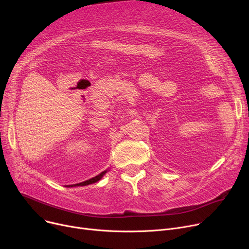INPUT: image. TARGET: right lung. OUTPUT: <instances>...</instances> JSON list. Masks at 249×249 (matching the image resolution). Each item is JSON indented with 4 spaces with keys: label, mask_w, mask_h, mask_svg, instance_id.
<instances>
[{
    "label": "right lung",
    "mask_w": 249,
    "mask_h": 249,
    "mask_svg": "<svg viewBox=\"0 0 249 249\" xmlns=\"http://www.w3.org/2000/svg\"><path fill=\"white\" fill-rule=\"evenodd\" d=\"M107 173V171H105V172H103V173H101L99 176H97V177H95V178H90V179H88V180H86V181H83V182H80V184H76V185H71V186H68V187H78V186H88V185H90V184H94V182H97L98 180H100L102 178H103V176Z\"/></svg>",
    "instance_id": "obj_1"
}]
</instances>
